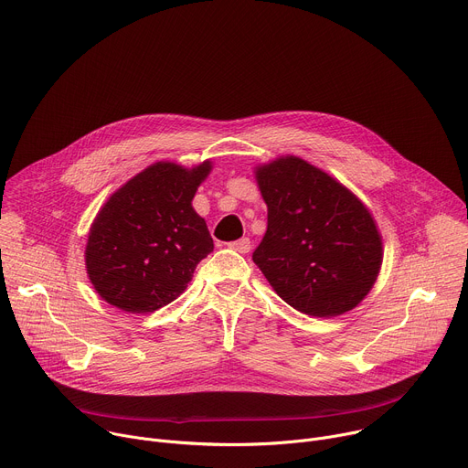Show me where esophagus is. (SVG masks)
Returning a JSON list of instances; mask_svg holds the SVG:
<instances>
[{"instance_id": "34e87169", "label": "esophagus", "mask_w": 468, "mask_h": 468, "mask_svg": "<svg viewBox=\"0 0 468 468\" xmlns=\"http://www.w3.org/2000/svg\"><path fill=\"white\" fill-rule=\"evenodd\" d=\"M229 247H230L232 250H236V252L245 254V252L250 250V239H249V238H241V239H238V241H232Z\"/></svg>"}]
</instances>
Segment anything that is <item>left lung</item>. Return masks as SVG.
<instances>
[{"label": "left lung", "mask_w": 468, "mask_h": 468, "mask_svg": "<svg viewBox=\"0 0 468 468\" xmlns=\"http://www.w3.org/2000/svg\"><path fill=\"white\" fill-rule=\"evenodd\" d=\"M268 230L252 252L271 288L314 318L349 313L374 288L383 239L367 204L297 155L254 167Z\"/></svg>", "instance_id": "left-lung-1"}]
</instances>
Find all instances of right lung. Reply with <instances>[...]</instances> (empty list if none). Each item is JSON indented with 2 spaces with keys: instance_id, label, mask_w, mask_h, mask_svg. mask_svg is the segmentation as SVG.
<instances>
[{
  "instance_id": "obj_1",
  "label": "right lung",
  "mask_w": 468,
  "mask_h": 468,
  "mask_svg": "<svg viewBox=\"0 0 468 468\" xmlns=\"http://www.w3.org/2000/svg\"><path fill=\"white\" fill-rule=\"evenodd\" d=\"M212 167L210 160L191 169L155 162L103 202L85 245L87 275L103 301L146 314L187 288L197 264L214 250L191 206Z\"/></svg>"
}]
</instances>
